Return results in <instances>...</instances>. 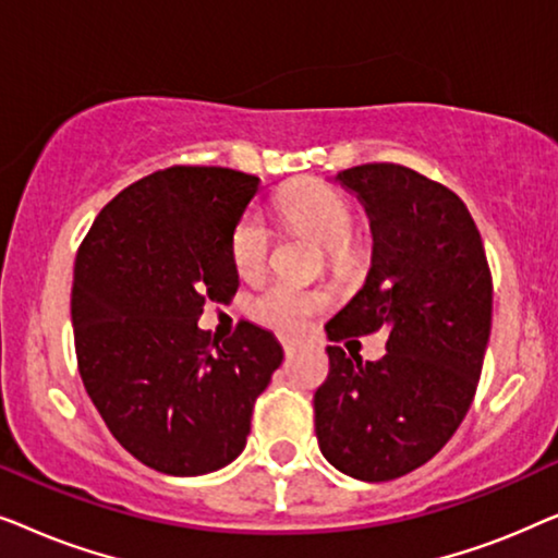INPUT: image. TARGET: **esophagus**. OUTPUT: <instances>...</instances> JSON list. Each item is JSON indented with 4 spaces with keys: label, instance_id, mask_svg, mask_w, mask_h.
Instances as JSON below:
<instances>
[{
    "label": "esophagus",
    "instance_id": "obj_1",
    "mask_svg": "<svg viewBox=\"0 0 558 558\" xmlns=\"http://www.w3.org/2000/svg\"><path fill=\"white\" fill-rule=\"evenodd\" d=\"M281 345H284V353H287V355H294L296 350H302L304 345H307V342L294 340V338H284V340H281Z\"/></svg>",
    "mask_w": 558,
    "mask_h": 558
}]
</instances>
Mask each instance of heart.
Returning <instances> with one entry per match:
<instances>
[{
    "instance_id": "obj_1",
    "label": "heart",
    "mask_w": 558,
    "mask_h": 558,
    "mask_svg": "<svg viewBox=\"0 0 558 558\" xmlns=\"http://www.w3.org/2000/svg\"><path fill=\"white\" fill-rule=\"evenodd\" d=\"M281 218L294 231L310 235L317 246H323L332 262H345L348 246L355 233V213L338 190L323 182H310L296 190H289L277 201ZM274 235L262 213H246L235 226L231 239V258L241 279L254 281L269 266ZM325 307V296L310 289L274 281L251 304V312L258 323L277 327V330H302L317 310Z\"/></svg>"
}]
</instances>
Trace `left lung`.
I'll list each match as a JSON object with an SVG mask.
<instances>
[{"label": "left lung", "instance_id": "1", "mask_svg": "<svg viewBox=\"0 0 558 558\" xmlns=\"http://www.w3.org/2000/svg\"><path fill=\"white\" fill-rule=\"evenodd\" d=\"M335 180L368 213L373 262L327 338L386 330L388 340L380 361L327 345L315 432L332 468L386 483L429 462L468 414L490 338L493 277L475 220L449 187L391 162Z\"/></svg>", "mask_w": 558, "mask_h": 558}]
</instances>
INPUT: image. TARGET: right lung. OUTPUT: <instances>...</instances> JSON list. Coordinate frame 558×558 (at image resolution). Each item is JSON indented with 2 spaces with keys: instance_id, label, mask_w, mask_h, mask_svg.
<instances>
[{
  "instance_id": "1",
  "label": "right lung",
  "mask_w": 558,
  "mask_h": 558,
  "mask_svg": "<svg viewBox=\"0 0 558 558\" xmlns=\"http://www.w3.org/2000/svg\"><path fill=\"white\" fill-rule=\"evenodd\" d=\"M262 190L226 167H167L113 197L83 239L71 317L83 386L129 454L195 477L246 447L254 403L284 350L254 323L220 342L205 302L239 289L235 226Z\"/></svg>"
}]
</instances>
